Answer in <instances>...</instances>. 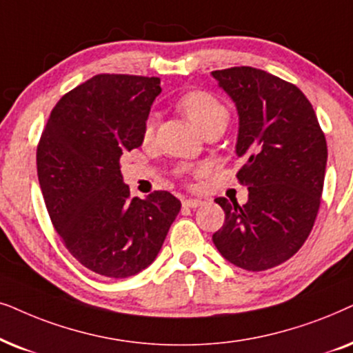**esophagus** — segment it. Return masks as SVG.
Listing matches in <instances>:
<instances>
[{
  "label": "esophagus",
  "mask_w": 353,
  "mask_h": 353,
  "mask_svg": "<svg viewBox=\"0 0 353 353\" xmlns=\"http://www.w3.org/2000/svg\"><path fill=\"white\" fill-rule=\"evenodd\" d=\"M201 205H203V200L200 199H189L182 201V206H184V208H199Z\"/></svg>",
  "instance_id": "1"
}]
</instances>
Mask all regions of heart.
<instances>
[{
    "label": "heart",
    "mask_w": 353,
    "mask_h": 353,
    "mask_svg": "<svg viewBox=\"0 0 353 353\" xmlns=\"http://www.w3.org/2000/svg\"><path fill=\"white\" fill-rule=\"evenodd\" d=\"M176 105L201 134L206 132L208 129L224 130L229 122L228 108L218 97H214L210 92H189L182 95ZM153 132L154 119L153 116H150L143 125V140L152 139Z\"/></svg>",
    "instance_id": "b5f03b06"
}]
</instances>
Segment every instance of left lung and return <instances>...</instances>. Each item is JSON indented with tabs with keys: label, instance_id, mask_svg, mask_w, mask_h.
I'll return each instance as SVG.
<instances>
[{
	"label": "left lung",
	"instance_id": "obj_1",
	"mask_svg": "<svg viewBox=\"0 0 353 353\" xmlns=\"http://www.w3.org/2000/svg\"><path fill=\"white\" fill-rule=\"evenodd\" d=\"M236 103L242 158L237 179L248 187L239 205L219 196L224 224L213 234L221 255L247 271L288 261L312 232L321 199L327 145L312 103L292 83L266 70H213Z\"/></svg>",
	"mask_w": 353,
	"mask_h": 353
}]
</instances>
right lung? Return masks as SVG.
<instances>
[{
  "mask_svg": "<svg viewBox=\"0 0 353 353\" xmlns=\"http://www.w3.org/2000/svg\"><path fill=\"white\" fill-rule=\"evenodd\" d=\"M158 77L98 74L61 98L37 147L46 210L75 260L106 278H129L152 265L181 201L158 190L130 199L122 153L143 142L159 95Z\"/></svg>",
  "mask_w": 353,
  "mask_h": 353,
  "instance_id": "right-lung-1",
  "label": "right lung"
}]
</instances>
